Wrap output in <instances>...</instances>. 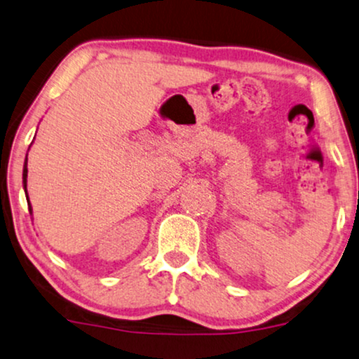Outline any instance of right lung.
Returning <instances> with one entry per match:
<instances>
[{
  "label": "right lung",
  "instance_id": "right-lung-1",
  "mask_svg": "<svg viewBox=\"0 0 359 359\" xmlns=\"http://www.w3.org/2000/svg\"><path fill=\"white\" fill-rule=\"evenodd\" d=\"M28 158H26V163H25V170H23V183H25V188H26V176H28ZM29 211H31V208H29Z\"/></svg>",
  "mask_w": 359,
  "mask_h": 359
}]
</instances>
